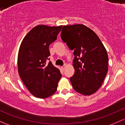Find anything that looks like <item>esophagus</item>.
<instances>
[{"label": "esophagus", "instance_id": "1", "mask_svg": "<svg viewBox=\"0 0 125 125\" xmlns=\"http://www.w3.org/2000/svg\"><path fill=\"white\" fill-rule=\"evenodd\" d=\"M65 65H64V66H62V67H61V69H62V70H64V69H65Z\"/></svg>", "mask_w": 125, "mask_h": 125}]
</instances>
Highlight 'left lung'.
<instances>
[{"label":"left lung","instance_id":"8db88e82","mask_svg":"<svg viewBox=\"0 0 125 125\" xmlns=\"http://www.w3.org/2000/svg\"><path fill=\"white\" fill-rule=\"evenodd\" d=\"M62 42L74 50V73L70 78L73 89L89 96L101 87L108 72V56L96 33L81 24L64 26Z\"/></svg>","mask_w":125,"mask_h":125}]
</instances>
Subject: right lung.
Wrapping results in <instances>:
<instances>
[{"mask_svg":"<svg viewBox=\"0 0 125 125\" xmlns=\"http://www.w3.org/2000/svg\"><path fill=\"white\" fill-rule=\"evenodd\" d=\"M62 26L38 25L23 40L18 54V71L29 92L38 98L53 95L61 78L60 70L49 60V47L57 38Z\"/></svg>","mask_w":125,"mask_h":125,"instance_id":"add662e5","label":"right lung"}]
</instances>
